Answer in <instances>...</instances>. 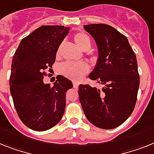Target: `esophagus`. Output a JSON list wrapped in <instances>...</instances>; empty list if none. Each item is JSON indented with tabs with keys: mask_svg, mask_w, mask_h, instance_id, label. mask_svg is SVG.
Segmentation results:
<instances>
[{
	"mask_svg": "<svg viewBox=\"0 0 154 154\" xmlns=\"http://www.w3.org/2000/svg\"><path fill=\"white\" fill-rule=\"evenodd\" d=\"M73 86H74V88L77 89L79 87V83L76 82H73Z\"/></svg>",
	"mask_w": 154,
	"mask_h": 154,
	"instance_id": "34e87169",
	"label": "esophagus"
}]
</instances>
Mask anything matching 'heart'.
Listing matches in <instances>:
<instances>
[{"label": "heart", "mask_w": 154, "mask_h": 154, "mask_svg": "<svg viewBox=\"0 0 154 154\" xmlns=\"http://www.w3.org/2000/svg\"><path fill=\"white\" fill-rule=\"evenodd\" d=\"M74 41L76 45L82 50H88L91 46L90 37L84 33H76L74 35ZM59 53V52H58ZM90 71V67L86 62H67L61 67L62 74L67 78L74 81H79Z\"/></svg>", "instance_id": "b5f03b06"}]
</instances>
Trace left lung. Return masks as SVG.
<instances>
[{"label":"left lung","instance_id":"left-lung-1","mask_svg":"<svg viewBox=\"0 0 154 154\" xmlns=\"http://www.w3.org/2000/svg\"><path fill=\"white\" fill-rule=\"evenodd\" d=\"M83 27L98 49L97 64L89 78L102 88L80 84L79 101L91 124L113 129L128 120L136 104L139 87L136 56L127 37L112 26L94 23Z\"/></svg>","mask_w":154,"mask_h":154}]
</instances>
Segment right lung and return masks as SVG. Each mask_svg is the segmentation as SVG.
<instances>
[{
  "mask_svg": "<svg viewBox=\"0 0 154 154\" xmlns=\"http://www.w3.org/2000/svg\"><path fill=\"white\" fill-rule=\"evenodd\" d=\"M68 32L69 27L64 26H40L22 39L13 56L10 92L20 119L34 131L49 130L64 113L66 92L73 87L72 82L58 75L51 86L43 79Z\"/></svg>",
  "mask_w": 154,
  "mask_h": 154,
  "instance_id": "obj_1",
  "label": "right lung"
}]
</instances>
